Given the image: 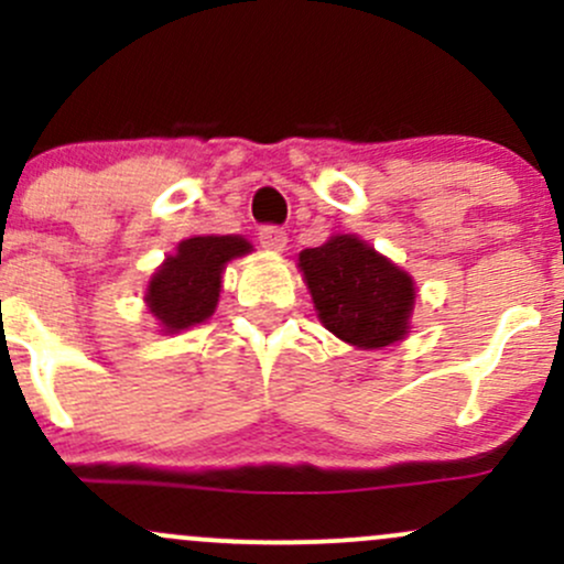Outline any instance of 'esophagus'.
Listing matches in <instances>:
<instances>
[{"mask_svg":"<svg viewBox=\"0 0 564 564\" xmlns=\"http://www.w3.org/2000/svg\"><path fill=\"white\" fill-rule=\"evenodd\" d=\"M260 243H262V249L275 251V254H281V251H286L289 236H286V230L273 228V225H268V228L260 230Z\"/></svg>","mask_w":564,"mask_h":564,"instance_id":"esophagus-1","label":"esophagus"}]
</instances>
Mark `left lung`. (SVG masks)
<instances>
[{
  "instance_id": "obj_1",
  "label": "left lung",
  "mask_w": 564,
  "mask_h": 564,
  "mask_svg": "<svg viewBox=\"0 0 564 564\" xmlns=\"http://www.w3.org/2000/svg\"><path fill=\"white\" fill-rule=\"evenodd\" d=\"M318 321L355 349H384L411 332L416 281L355 232L300 251Z\"/></svg>"
}]
</instances>
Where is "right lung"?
<instances>
[{"label":"right lung","mask_w":564,"mask_h":564,"mask_svg":"<svg viewBox=\"0 0 564 564\" xmlns=\"http://www.w3.org/2000/svg\"><path fill=\"white\" fill-rule=\"evenodd\" d=\"M254 246L243 236H191L159 264L145 286V307L161 334H180L215 315L228 262Z\"/></svg>","instance_id":"right-lung-1"}]
</instances>
